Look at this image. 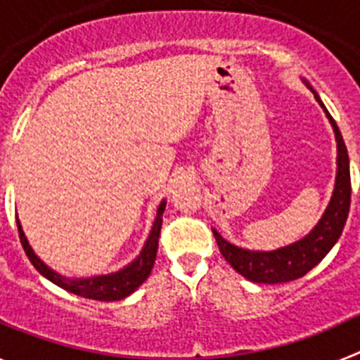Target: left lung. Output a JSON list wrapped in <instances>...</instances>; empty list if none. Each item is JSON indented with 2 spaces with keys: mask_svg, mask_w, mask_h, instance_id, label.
Instances as JSON below:
<instances>
[{
  "mask_svg": "<svg viewBox=\"0 0 360 360\" xmlns=\"http://www.w3.org/2000/svg\"><path fill=\"white\" fill-rule=\"evenodd\" d=\"M316 98L324 108L317 94ZM324 111L332 122L337 139V178L328 209L324 211L323 218L319 219L316 229L303 240L295 241L288 247H283V249L272 250V252H254V250L238 249L214 231L216 243H218L221 256L231 263V266L236 270L238 274L250 279V281L274 285V283H287L303 278L308 270L314 269L330 252V249L335 245V241L341 236L342 229H345L349 212V200H352L348 149H346L335 120L332 119L326 108H324Z\"/></svg>",
  "mask_w": 360,
  "mask_h": 360,
  "instance_id": "left-lung-1",
  "label": "left lung"
}]
</instances>
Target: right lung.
Wrapping results in <instances>:
<instances>
[{
	"instance_id": "obj_1",
	"label": "right lung",
	"mask_w": 360,
	"mask_h": 360,
	"mask_svg": "<svg viewBox=\"0 0 360 360\" xmlns=\"http://www.w3.org/2000/svg\"><path fill=\"white\" fill-rule=\"evenodd\" d=\"M165 202L160 203V207L157 211V219L153 224L151 234H149L148 241H146L144 249H142L141 256L136 257L135 262L129 263L126 269L119 270L115 274L110 276H97V278H88V279H66L63 276L56 274L52 269L44 265L39 257L34 254V250L30 249L27 238H25V232L21 229L18 221V231H19V240L23 245L25 252H27L28 259L34 266H36L37 272L44 276L46 279H50L52 283H56L57 287L65 288V290L72 292L75 295H81L86 299H95V301H119V299L128 297L131 292H135L136 288L141 287L142 283L148 279V276L151 274V269L155 265V259H157V250H158V238H160V229H162V212H164Z\"/></svg>"
}]
</instances>
